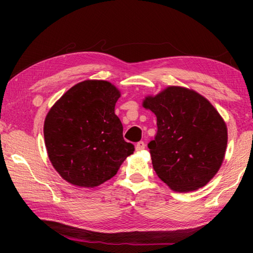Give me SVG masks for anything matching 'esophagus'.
<instances>
[{
  "instance_id": "obj_1",
  "label": "esophagus",
  "mask_w": 253,
  "mask_h": 253,
  "mask_svg": "<svg viewBox=\"0 0 253 253\" xmlns=\"http://www.w3.org/2000/svg\"><path fill=\"white\" fill-rule=\"evenodd\" d=\"M145 146H146V145H145V143L140 140V142L136 144V151H138V152L143 151V149H145Z\"/></svg>"
}]
</instances>
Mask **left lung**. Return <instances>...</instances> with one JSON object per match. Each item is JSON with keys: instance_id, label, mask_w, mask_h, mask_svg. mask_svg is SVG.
I'll return each mask as SVG.
<instances>
[{"instance_id": "8db88e82", "label": "left lung", "mask_w": 253, "mask_h": 253, "mask_svg": "<svg viewBox=\"0 0 253 253\" xmlns=\"http://www.w3.org/2000/svg\"><path fill=\"white\" fill-rule=\"evenodd\" d=\"M157 118L148 143L157 176L173 191L198 190L211 181L223 162L228 129L207 98L187 88L168 87L145 98Z\"/></svg>"}]
</instances>
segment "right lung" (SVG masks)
Returning a JSON list of instances; mask_svg holds the SVG:
<instances>
[{
	"label": "right lung",
	"instance_id": "1",
	"mask_svg": "<svg viewBox=\"0 0 253 253\" xmlns=\"http://www.w3.org/2000/svg\"><path fill=\"white\" fill-rule=\"evenodd\" d=\"M119 97L121 92L108 81L84 80L49 110L43 127L46 152L67 182L80 187L100 185L134 153L115 115Z\"/></svg>",
	"mask_w": 253,
	"mask_h": 253
}]
</instances>
